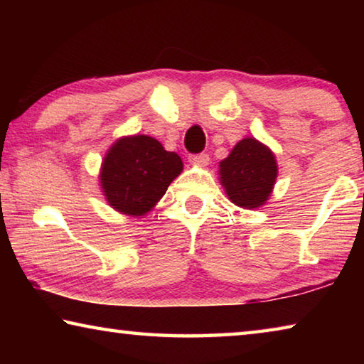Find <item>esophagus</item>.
<instances>
[{
    "label": "esophagus",
    "instance_id": "obj_1",
    "mask_svg": "<svg viewBox=\"0 0 364 364\" xmlns=\"http://www.w3.org/2000/svg\"><path fill=\"white\" fill-rule=\"evenodd\" d=\"M189 162L197 167H207L208 162H210V157L207 154H196V156H189Z\"/></svg>",
    "mask_w": 364,
    "mask_h": 364
}]
</instances>
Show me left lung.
<instances>
[{
	"instance_id": "obj_1",
	"label": "left lung",
	"mask_w": 364,
	"mask_h": 364,
	"mask_svg": "<svg viewBox=\"0 0 364 364\" xmlns=\"http://www.w3.org/2000/svg\"><path fill=\"white\" fill-rule=\"evenodd\" d=\"M278 178L274 152L255 138H244L218 165V180L234 205L255 210L267 204Z\"/></svg>"
}]
</instances>
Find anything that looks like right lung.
Segmentation results:
<instances>
[{
	"mask_svg": "<svg viewBox=\"0 0 364 364\" xmlns=\"http://www.w3.org/2000/svg\"><path fill=\"white\" fill-rule=\"evenodd\" d=\"M183 171V160L147 134L122 136L109 147L100 170L107 204L127 217H144Z\"/></svg>",
	"mask_w": 364,
	"mask_h": 364,
	"instance_id": "right-lung-1",
	"label": "right lung"
}]
</instances>
